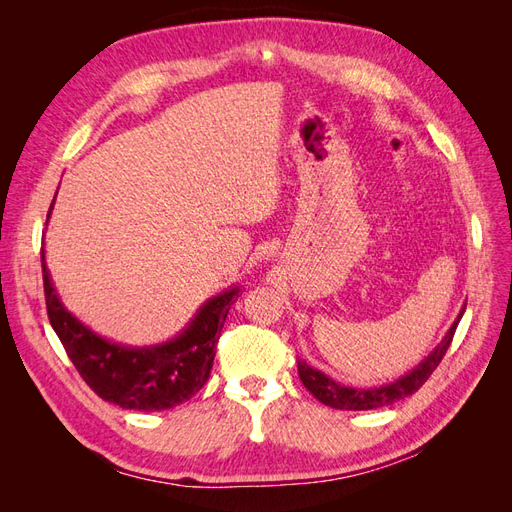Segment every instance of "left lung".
<instances>
[{"label":"left lung","mask_w":512,"mask_h":512,"mask_svg":"<svg viewBox=\"0 0 512 512\" xmlns=\"http://www.w3.org/2000/svg\"><path fill=\"white\" fill-rule=\"evenodd\" d=\"M463 312H466V307H461V312H459L457 320L453 322V327L448 329L442 342L431 350L427 359L418 363L410 371V374L401 376L399 380H395L391 384H382V386H378V389H352V386L339 384V382L331 380L327 374H322V371L309 367L305 361H297L299 378L309 393H312L318 401H322L324 406H331L335 410H374V408H382V406H391V404H395V401L416 393L429 380L433 369L440 365L448 346H451L455 329H457Z\"/></svg>","instance_id":"left-lung-1"}]
</instances>
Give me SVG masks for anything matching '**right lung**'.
<instances>
[{"mask_svg": "<svg viewBox=\"0 0 512 512\" xmlns=\"http://www.w3.org/2000/svg\"><path fill=\"white\" fill-rule=\"evenodd\" d=\"M51 211L53 203L46 222L51 218ZM40 256L46 314L51 327L64 344L76 371L98 397L126 410L153 412L175 408L203 389L211 374L215 346L228 309L237 301V286L209 299L188 327L170 342L130 348L108 342L68 312L51 282L44 250Z\"/></svg>", "mask_w": 512, "mask_h": 512, "instance_id": "right-lung-1", "label": "right lung"}]
</instances>
